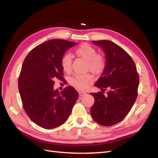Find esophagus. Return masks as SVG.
Returning <instances> with one entry per match:
<instances>
[{
	"mask_svg": "<svg viewBox=\"0 0 158 158\" xmlns=\"http://www.w3.org/2000/svg\"><path fill=\"white\" fill-rule=\"evenodd\" d=\"M79 94L80 96H83L86 95L87 94H86L85 92H79Z\"/></svg>",
	"mask_w": 158,
	"mask_h": 158,
	"instance_id": "1",
	"label": "esophagus"
}]
</instances>
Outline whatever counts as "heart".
Listing matches in <instances>:
<instances>
[{
  "mask_svg": "<svg viewBox=\"0 0 158 158\" xmlns=\"http://www.w3.org/2000/svg\"><path fill=\"white\" fill-rule=\"evenodd\" d=\"M75 53L80 58L87 61L86 69L96 74L101 73L105 67V61L103 57L97 54L94 48L88 43H83L75 49ZM61 66L64 71L70 72L72 69V58L69 54H65L61 59ZM92 77L89 74L75 75L70 79L73 85L79 89H84L88 84L92 82Z\"/></svg>",
  "mask_w": 158,
  "mask_h": 158,
  "instance_id": "obj_1",
  "label": "heart"
}]
</instances>
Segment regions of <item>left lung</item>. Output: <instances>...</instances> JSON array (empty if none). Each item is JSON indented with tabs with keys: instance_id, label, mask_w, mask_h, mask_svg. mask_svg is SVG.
Segmentation results:
<instances>
[{
	"instance_id": "1",
	"label": "left lung",
	"mask_w": 158,
	"mask_h": 158,
	"mask_svg": "<svg viewBox=\"0 0 158 158\" xmlns=\"http://www.w3.org/2000/svg\"><path fill=\"white\" fill-rule=\"evenodd\" d=\"M105 54V67L94 85L102 92L91 93L94 103L90 109L93 119L105 126L120 122L135 104L138 96L139 77L135 62L125 50L107 40L93 41Z\"/></svg>"
}]
</instances>
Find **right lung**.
Returning <instances> with one entry per match:
<instances>
[{
    "mask_svg": "<svg viewBox=\"0 0 158 158\" xmlns=\"http://www.w3.org/2000/svg\"><path fill=\"white\" fill-rule=\"evenodd\" d=\"M76 45L66 40H49L32 49L23 62L18 88L23 109L43 128H55L64 123L78 98V92L71 86L60 93L53 89L54 80L63 79L62 56Z\"/></svg>",
    "mask_w": 158,
    "mask_h": 158,
    "instance_id": "1",
    "label": "right lung"
}]
</instances>
